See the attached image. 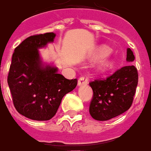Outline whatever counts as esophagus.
I'll return each mask as SVG.
<instances>
[{"instance_id": "obj_1", "label": "esophagus", "mask_w": 151, "mask_h": 151, "mask_svg": "<svg viewBox=\"0 0 151 151\" xmlns=\"http://www.w3.org/2000/svg\"><path fill=\"white\" fill-rule=\"evenodd\" d=\"M88 83V77H85V76H82L80 77L79 80H78V85L79 86H83V85L87 84Z\"/></svg>"}]
</instances>
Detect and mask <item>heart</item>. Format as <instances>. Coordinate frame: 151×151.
I'll list each match as a JSON object with an SVG mask.
<instances>
[{
    "mask_svg": "<svg viewBox=\"0 0 151 151\" xmlns=\"http://www.w3.org/2000/svg\"><path fill=\"white\" fill-rule=\"evenodd\" d=\"M110 52H111V48L107 46L103 45L99 47L96 51V56L99 58H104L109 55ZM112 65H113V63L111 60L101 61L99 63V68L101 69L102 71H106L110 68H111Z\"/></svg>",
    "mask_w": 151,
    "mask_h": 151,
    "instance_id": "obj_1",
    "label": "heart"
}]
</instances>
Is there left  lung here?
I'll return each instance as SVG.
<instances>
[{"label":"left lung","mask_w":151,"mask_h":151,"mask_svg":"<svg viewBox=\"0 0 151 151\" xmlns=\"http://www.w3.org/2000/svg\"><path fill=\"white\" fill-rule=\"evenodd\" d=\"M134 60L133 52L127 48V61L131 63ZM138 80L137 68L132 63H127L107 78L91 82L93 96L89 112L91 117L106 121L127 111L133 103Z\"/></svg>","instance_id":"1"}]
</instances>
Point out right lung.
<instances>
[{"label":"right lung","mask_w":151,"mask_h":151,"mask_svg":"<svg viewBox=\"0 0 151 151\" xmlns=\"http://www.w3.org/2000/svg\"><path fill=\"white\" fill-rule=\"evenodd\" d=\"M55 37L54 32L31 36L12 54L8 84L17 111L30 119H51L63 96L77 85L76 79L68 80L58 74L56 67L42 62L38 49L54 41Z\"/></svg>","instance_id":"1"}]
</instances>
